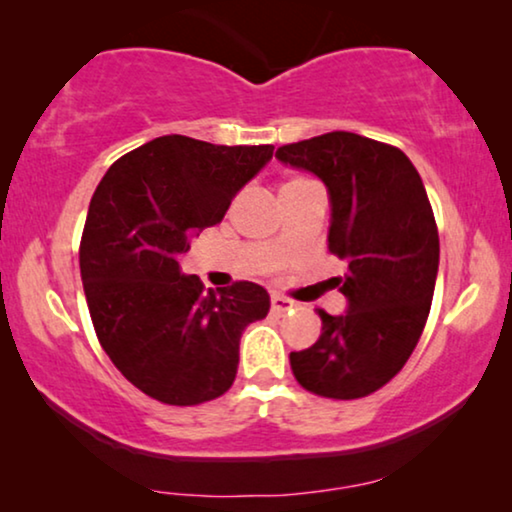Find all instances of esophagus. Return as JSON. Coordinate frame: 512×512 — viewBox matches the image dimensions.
Segmentation results:
<instances>
[{"label": "esophagus", "instance_id": "1", "mask_svg": "<svg viewBox=\"0 0 512 512\" xmlns=\"http://www.w3.org/2000/svg\"><path fill=\"white\" fill-rule=\"evenodd\" d=\"M270 305H272V312L282 314V312H289V310H291V307H293V300H289L286 296H279V293H272Z\"/></svg>", "mask_w": 512, "mask_h": 512}]
</instances>
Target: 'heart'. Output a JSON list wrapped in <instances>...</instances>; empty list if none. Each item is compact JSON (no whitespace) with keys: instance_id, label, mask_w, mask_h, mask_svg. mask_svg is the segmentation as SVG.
Wrapping results in <instances>:
<instances>
[{"instance_id":"obj_1","label":"heart","mask_w":512,"mask_h":512,"mask_svg":"<svg viewBox=\"0 0 512 512\" xmlns=\"http://www.w3.org/2000/svg\"><path fill=\"white\" fill-rule=\"evenodd\" d=\"M307 181H310V179H303V177H291V179H286V181H284L282 191H289V188H298V186L307 184Z\"/></svg>"}]
</instances>
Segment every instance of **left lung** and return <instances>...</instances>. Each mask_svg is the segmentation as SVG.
I'll return each instance as SVG.
<instances>
[{"label": "left lung", "instance_id": "obj_1", "mask_svg": "<svg viewBox=\"0 0 512 512\" xmlns=\"http://www.w3.org/2000/svg\"><path fill=\"white\" fill-rule=\"evenodd\" d=\"M277 158L324 181L328 249L347 263V312L319 310V340L291 352V370L317 396L363 398L405 366L429 319L440 256L429 195L401 149L354 132L284 144Z\"/></svg>", "mask_w": 512, "mask_h": 512}]
</instances>
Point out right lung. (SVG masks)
Listing matches in <instances>:
<instances>
[{
	"mask_svg": "<svg viewBox=\"0 0 512 512\" xmlns=\"http://www.w3.org/2000/svg\"><path fill=\"white\" fill-rule=\"evenodd\" d=\"M272 151L165 135L118 158L95 188L79 247L90 319L125 380L160 403L226 394L242 331L270 310L263 286L205 291L198 275H181L179 256L226 216Z\"/></svg>",
	"mask_w": 512,
	"mask_h": 512,
	"instance_id": "1",
	"label": "right lung"
}]
</instances>
